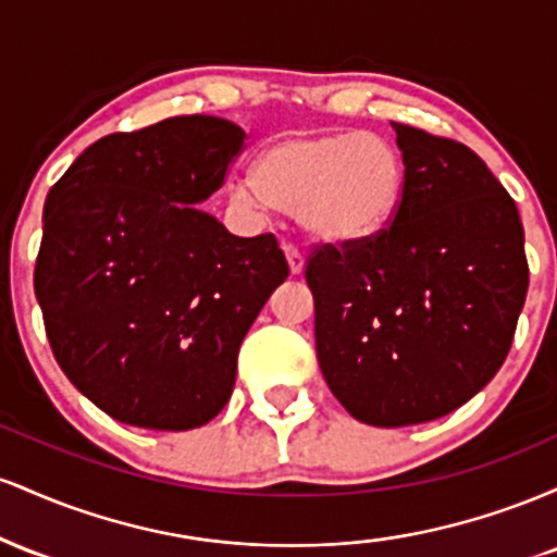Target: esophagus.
<instances>
[{"mask_svg":"<svg viewBox=\"0 0 557 557\" xmlns=\"http://www.w3.org/2000/svg\"><path fill=\"white\" fill-rule=\"evenodd\" d=\"M285 253H287V264H290L293 274L304 272V251L296 246V243H285Z\"/></svg>","mask_w":557,"mask_h":557,"instance_id":"esophagus-1","label":"esophagus"}]
</instances>
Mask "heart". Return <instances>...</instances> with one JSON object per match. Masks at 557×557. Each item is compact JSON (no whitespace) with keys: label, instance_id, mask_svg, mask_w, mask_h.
I'll list each match as a JSON object with an SVG mask.
<instances>
[{"label":"heart","instance_id":"b5f03b06","mask_svg":"<svg viewBox=\"0 0 557 557\" xmlns=\"http://www.w3.org/2000/svg\"><path fill=\"white\" fill-rule=\"evenodd\" d=\"M406 164L376 133H296L267 146L253 175L233 185L235 201L272 203L330 243L385 230L400 207Z\"/></svg>","mask_w":557,"mask_h":557}]
</instances>
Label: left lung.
Listing matches in <instances>:
<instances>
[{
  "label": "left lung",
  "mask_w": 557,
  "mask_h": 557,
  "mask_svg": "<svg viewBox=\"0 0 557 557\" xmlns=\"http://www.w3.org/2000/svg\"><path fill=\"white\" fill-rule=\"evenodd\" d=\"M400 207L306 259L317 359L363 424H424L474 398L513 343L529 264L516 201L469 146L393 123Z\"/></svg>",
  "instance_id": "1"
}]
</instances>
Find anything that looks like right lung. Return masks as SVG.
<instances>
[{
	"mask_svg": "<svg viewBox=\"0 0 557 557\" xmlns=\"http://www.w3.org/2000/svg\"><path fill=\"white\" fill-rule=\"evenodd\" d=\"M243 140L209 114L110 133L49 190L34 272L49 345L123 424L183 432L214 419L243 337L290 274L272 233L238 238L196 209Z\"/></svg>",
	"mask_w": 557,
	"mask_h": 557,
	"instance_id": "obj_1",
	"label": "right lung"
}]
</instances>
